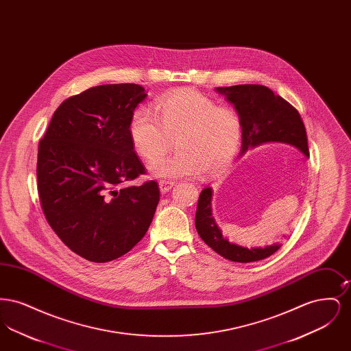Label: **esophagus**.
<instances>
[{"instance_id":"obj_1","label":"esophagus","mask_w":351,"mask_h":351,"mask_svg":"<svg viewBox=\"0 0 351 351\" xmlns=\"http://www.w3.org/2000/svg\"><path fill=\"white\" fill-rule=\"evenodd\" d=\"M175 184L172 183V182H167V180H159V188H160V191L162 192H168V191H171V188Z\"/></svg>"}]
</instances>
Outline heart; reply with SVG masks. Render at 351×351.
<instances>
[{
	"label": "heart",
	"mask_w": 351,
	"mask_h": 351,
	"mask_svg": "<svg viewBox=\"0 0 351 351\" xmlns=\"http://www.w3.org/2000/svg\"><path fill=\"white\" fill-rule=\"evenodd\" d=\"M134 150L154 163L178 136L179 153L151 167L162 179L217 176L232 165L243 136V123L233 106L217 105L196 90H179L162 97L155 116L147 109L134 112L129 126Z\"/></svg>",
	"instance_id": "obj_1"
}]
</instances>
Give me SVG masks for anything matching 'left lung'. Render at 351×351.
Returning <instances> with one entry per match:
<instances>
[{
    "instance_id": "8db88e82",
    "label": "left lung",
    "mask_w": 351,
    "mask_h": 351,
    "mask_svg": "<svg viewBox=\"0 0 351 351\" xmlns=\"http://www.w3.org/2000/svg\"><path fill=\"white\" fill-rule=\"evenodd\" d=\"M216 90L226 96L242 118V154L265 143H284L309 156L306 132L300 113L283 97L258 84L218 86ZM212 188L201 191L195 217L196 230L210 249L225 259L239 263L262 261L280 249V243H274L265 249H246L225 239L212 217ZM283 237L285 238V235Z\"/></svg>"
}]
</instances>
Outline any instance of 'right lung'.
I'll list each match as a JSON object with an SVG mask.
<instances>
[{"label": "right lung", "mask_w": 351, "mask_h": 351, "mask_svg": "<svg viewBox=\"0 0 351 351\" xmlns=\"http://www.w3.org/2000/svg\"><path fill=\"white\" fill-rule=\"evenodd\" d=\"M138 84H106L63 101L39 141L36 178L43 215L69 250L95 263L132 250L150 226L158 183L134 185L146 168L129 134Z\"/></svg>", "instance_id": "obj_1"}]
</instances>
